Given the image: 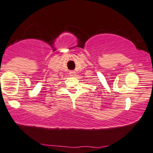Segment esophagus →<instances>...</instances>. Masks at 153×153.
Segmentation results:
<instances>
[{"label": "esophagus", "instance_id": "34e87169", "mask_svg": "<svg viewBox=\"0 0 153 153\" xmlns=\"http://www.w3.org/2000/svg\"><path fill=\"white\" fill-rule=\"evenodd\" d=\"M69 74L71 76L74 77L75 76H76V72H75L74 71H71L69 72Z\"/></svg>", "mask_w": 153, "mask_h": 153}]
</instances>
